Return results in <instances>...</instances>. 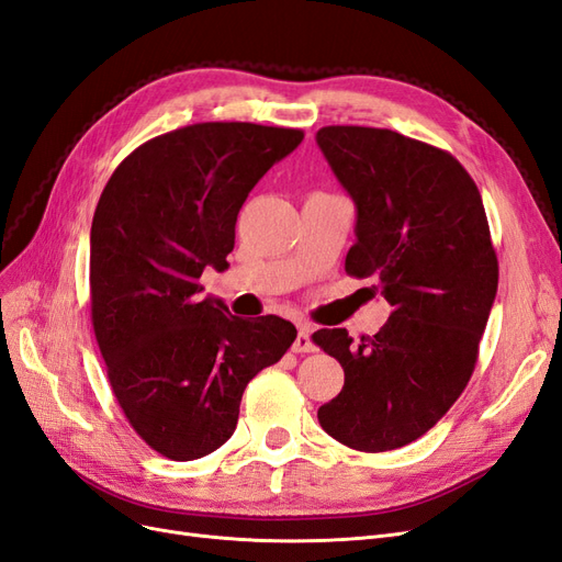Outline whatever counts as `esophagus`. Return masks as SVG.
<instances>
[{
  "instance_id": "esophagus-1",
  "label": "esophagus",
  "mask_w": 562,
  "mask_h": 562,
  "mask_svg": "<svg viewBox=\"0 0 562 562\" xmlns=\"http://www.w3.org/2000/svg\"><path fill=\"white\" fill-rule=\"evenodd\" d=\"M293 351L295 353H310V351H314L312 328L307 326V323H300V326H297V337H295V342H293Z\"/></svg>"
}]
</instances>
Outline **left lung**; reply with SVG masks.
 Segmentation results:
<instances>
[{"label": "left lung", "instance_id": "obj_1", "mask_svg": "<svg viewBox=\"0 0 562 562\" xmlns=\"http://www.w3.org/2000/svg\"><path fill=\"white\" fill-rule=\"evenodd\" d=\"M316 143L356 203L347 274L378 277L394 307L359 342L345 328L312 335L345 368L318 422L347 448L396 450L467 389L497 295V252L479 187L450 151L370 126H323Z\"/></svg>", "mask_w": 562, "mask_h": 562}]
</instances>
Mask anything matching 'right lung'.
Here are the masks:
<instances>
[{
    "label": "right lung",
    "instance_id": "1",
    "mask_svg": "<svg viewBox=\"0 0 562 562\" xmlns=\"http://www.w3.org/2000/svg\"><path fill=\"white\" fill-rule=\"evenodd\" d=\"M300 128L203 122L157 135L116 166L91 225V321L114 398L145 443L173 462L227 443L246 384L297 330L246 321L201 297L227 269L248 192L302 143Z\"/></svg>",
    "mask_w": 562,
    "mask_h": 562
}]
</instances>
